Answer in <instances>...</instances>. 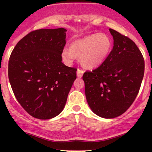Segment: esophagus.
<instances>
[{"instance_id":"esophagus-1","label":"esophagus","mask_w":152,"mask_h":152,"mask_svg":"<svg viewBox=\"0 0 152 152\" xmlns=\"http://www.w3.org/2000/svg\"><path fill=\"white\" fill-rule=\"evenodd\" d=\"M76 74H77V77L80 78L82 77V76H83V71H82V70H81V69H78V70H77V72H76Z\"/></svg>"}]
</instances>
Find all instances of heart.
I'll list each match as a JSON object with an SVG mask.
<instances>
[{
  "instance_id": "1",
  "label": "heart",
  "mask_w": 152,
  "mask_h": 152,
  "mask_svg": "<svg viewBox=\"0 0 152 152\" xmlns=\"http://www.w3.org/2000/svg\"><path fill=\"white\" fill-rule=\"evenodd\" d=\"M111 40L104 34H94L71 43L70 48H64L61 56L66 64H72L80 58L81 65L86 69L98 67L105 61L111 50Z\"/></svg>"
}]
</instances>
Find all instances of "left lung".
<instances>
[{
    "instance_id": "8db88e82",
    "label": "left lung",
    "mask_w": 152,
    "mask_h": 152,
    "mask_svg": "<svg viewBox=\"0 0 152 152\" xmlns=\"http://www.w3.org/2000/svg\"><path fill=\"white\" fill-rule=\"evenodd\" d=\"M114 47L104 62L83 75L92 111L102 118L117 117L135 100L144 74V60L132 40L113 29Z\"/></svg>"
}]
</instances>
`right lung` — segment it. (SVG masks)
Returning <instances> with one entry per match:
<instances>
[{
    "instance_id": "right-lung-1",
    "label": "right lung",
    "mask_w": 152,
    "mask_h": 152,
    "mask_svg": "<svg viewBox=\"0 0 152 152\" xmlns=\"http://www.w3.org/2000/svg\"><path fill=\"white\" fill-rule=\"evenodd\" d=\"M66 30L38 29L28 34L13 48L8 78L19 104L33 117L49 119L64 109L76 68L62 63Z\"/></svg>"
}]
</instances>
